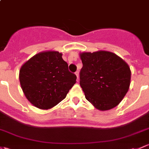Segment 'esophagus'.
Returning <instances> with one entry per match:
<instances>
[{
	"instance_id": "1",
	"label": "esophagus",
	"mask_w": 149,
	"mask_h": 149,
	"mask_svg": "<svg viewBox=\"0 0 149 149\" xmlns=\"http://www.w3.org/2000/svg\"><path fill=\"white\" fill-rule=\"evenodd\" d=\"M75 74L76 75V76H77V79H79V70H78V71H76Z\"/></svg>"
}]
</instances>
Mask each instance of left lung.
I'll return each mask as SVG.
<instances>
[{"label":"left lung","mask_w":149,"mask_h":149,"mask_svg":"<svg viewBox=\"0 0 149 149\" xmlns=\"http://www.w3.org/2000/svg\"><path fill=\"white\" fill-rule=\"evenodd\" d=\"M80 56L83 63L80 85L86 100L98 110L116 107L129 88L131 70L128 64L109 51L82 53Z\"/></svg>","instance_id":"left-lung-1"}]
</instances>
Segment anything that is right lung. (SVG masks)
Returning <instances> with one entry per match:
<instances>
[{"instance_id":"right-lung-1","label":"right lung","mask_w":149,"mask_h":149,"mask_svg":"<svg viewBox=\"0 0 149 149\" xmlns=\"http://www.w3.org/2000/svg\"><path fill=\"white\" fill-rule=\"evenodd\" d=\"M76 78L58 51L36 54L22 65L19 73L25 95L40 109H51L63 101Z\"/></svg>"}]
</instances>
